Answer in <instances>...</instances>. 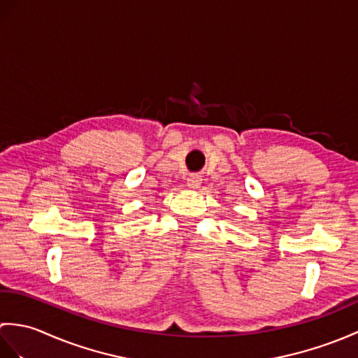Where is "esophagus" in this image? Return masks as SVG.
<instances>
[{
    "mask_svg": "<svg viewBox=\"0 0 358 358\" xmlns=\"http://www.w3.org/2000/svg\"><path fill=\"white\" fill-rule=\"evenodd\" d=\"M201 185V177L199 173H191L187 177V186L191 189H199Z\"/></svg>",
    "mask_w": 358,
    "mask_h": 358,
    "instance_id": "34e87169",
    "label": "esophagus"
}]
</instances>
